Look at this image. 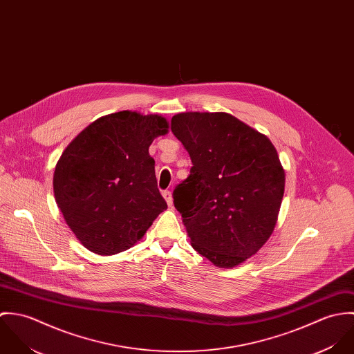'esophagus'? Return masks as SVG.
Listing matches in <instances>:
<instances>
[{"label":"esophagus","instance_id":"34e87169","mask_svg":"<svg viewBox=\"0 0 354 354\" xmlns=\"http://www.w3.org/2000/svg\"><path fill=\"white\" fill-rule=\"evenodd\" d=\"M162 196L165 198L167 205H171V204H173V198H171V192H170V191H163V192H162Z\"/></svg>","mask_w":354,"mask_h":354}]
</instances>
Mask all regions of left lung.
Wrapping results in <instances>:
<instances>
[{
  "mask_svg": "<svg viewBox=\"0 0 354 354\" xmlns=\"http://www.w3.org/2000/svg\"><path fill=\"white\" fill-rule=\"evenodd\" d=\"M171 132L192 160L173 192L195 251L230 268L270 239L285 191V170L270 139L227 113H178Z\"/></svg>",
  "mask_w": 354,
  "mask_h": 354,
  "instance_id": "left-lung-1",
  "label": "left lung"
}]
</instances>
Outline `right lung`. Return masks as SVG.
Masks as SVG:
<instances>
[{
  "mask_svg": "<svg viewBox=\"0 0 354 354\" xmlns=\"http://www.w3.org/2000/svg\"><path fill=\"white\" fill-rule=\"evenodd\" d=\"M166 133L165 117L124 110L90 124L62 152L54 198L88 251L106 256L129 250L167 208L149 153L152 140Z\"/></svg>",
  "mask_w": 354,
  "mask_h": 354,
  "instance_id": "right-lung-1",
  "label": "right lung"
}]
</instances>
